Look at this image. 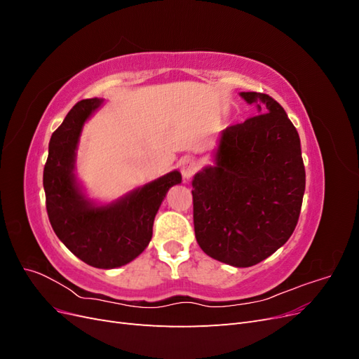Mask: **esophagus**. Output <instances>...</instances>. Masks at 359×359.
Masks as SVG:
<instances>
[{"label": "esophagus", "instance_id": "obj_1", "mask_svg": "<svg viewBox=\"0 0 359 359\" xmlns=\"http://www.w3.org/2000/svg\"><path fill=\"white\" fill-rule=\"evenodd\" d=\"M196 170H198V165L194 160L184 158L181 161V173H182L184 181H189L194 175V173H196Z\"/></svg>", "mask_w": 359, "mask_h": 359}]
</instances>
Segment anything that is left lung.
<instances>
[{
  "label": "left lung",
  "mask_w": 359,
  "mask_h": 359,
  "mask_svg": "<svg viewBox=\"0 0 359 359\" xmlns=\"http://www.w3.org/2000/svg\"><path fill=\"white\" fill-rule=\"evenodd\" d=\"M259 115L223 130L214 165L191 181L196 241L236 268L273 255L295 231L306 169L295 126L273 97L240 93Z\"/></svg>",
  "instance_id": "8db88e82"
}]
</instances>
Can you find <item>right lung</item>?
<instances>
[{"instance_id": "right-lung-1", "label": "right lung", "mask_w": 359, "mask_h": 359, "mask_svg": "<svg viewBox=\"0 0 359 359\" xmlns=\"http://www.w3.org/2000/svg\"><path fill=\"white\" fill-rule=\"evenodd\" d=\"M103 99L76 103L52 133L43 170L46 210L53 232L70 252L94 268L112 269L132 262L148 247L154 217L166 193L181 182L172 170L109 203H95L76 178V156L85 123Z\"/></svg>"}]
</instances>
